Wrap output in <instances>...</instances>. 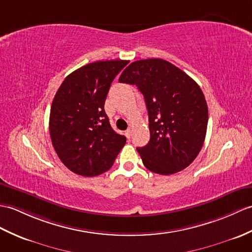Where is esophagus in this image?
Listing matches in <instances>:
<instances>
[{
  "label": "esophagus",
  "mask_w": 252,
  "mask_h": 252,
  "mask_svg": "<svg viewBox=\"0 0 252 252\" xmlns=\"http://www.w3.org/2000/svg\"><path fill=\"white\" fill-rule=\"evenodd\" d=\"M131 135H132V128L130 127V128H127V130L126 131V136L127 138H131Z\"/></svg>",
  "instance_id": "obj_1"
}]
</instances>
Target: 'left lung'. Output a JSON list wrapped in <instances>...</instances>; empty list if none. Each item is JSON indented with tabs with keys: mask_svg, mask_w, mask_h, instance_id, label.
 <instances>
[{
	"mask_svg": "<svg viewBox=\"0 0 252 252\" xmlns=\"http://www.w3.org/2000/svg\"><path fill=\"white\" fill-rule=\"evenodd\" d=\"M119 81L135 85L147 106L150 140L136 148L144 165L160 175L189 166L201 151L207 130L208 108L201 88L162 59L131 63Z\"/></svg>",
	"mask_w": 252,
	"mask_h": 252,
	"instance_id": "8db88e82",
	"label": "left lung"
}]
</instances>
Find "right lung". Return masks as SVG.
<instances>
[{
	"instance_id": "add662e5",
	"label": "right lung",
	"mask_w": 252,
	"mask_h": 252,
	"mask_svg": "<svg viewBox=\"0 0 252 252\" xmlns=\"http://www.w3.org/2000/svg\"><path fill=\"white\" fill-rule=\"evenodd\" d=\"M128 61H96L64 79L50 108L49 132L58 157L69 171L93 177L113 166L126 138L105 113L110 85Z\"/></svg>"
}]
</instances>
